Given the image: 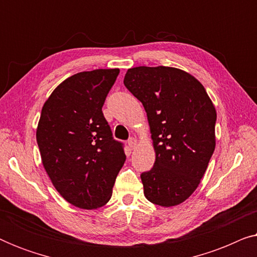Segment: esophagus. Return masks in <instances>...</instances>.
Returning a JSON list of instances; mask_svg holds the SVG:
<instances>
[{
  "instance_id": "obj_1",
  "label": "esophagus",
  "mask_w": 257,
  "mask_h": 257,
  "mask_svg": "<svg viewBox=\"0 0 257 257\" xmlns=\"http://www.w3.org/2000/svg\"><path fill=\"white\" fill-rule=\"evenodd\" d=\"M127 144H128L130 149L133 150V149H135V147H136V145H137V139H136V138H130V139L127 140Z\"/></svg>"
}]
</instances>
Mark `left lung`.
Masks as SVG:
<instances>
[{"label": "left lung", "mask_w": 257, "mask_h": 257, "mask_svg": "<svg viewBox=\"0 0 257 257\" xmlns=\"http://www.w3.org/2000/svg\"><path fill=\"white\" fill-rule=\"evenodd\" d=\"M124 84L147 113L156 161L140 175L154 205L177 206L192 195L215 150V107L188 72L170 66H137Z\"/></svg>", "instance_id": "obj_1"}]
</instances>
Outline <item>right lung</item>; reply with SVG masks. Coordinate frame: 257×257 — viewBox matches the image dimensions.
<instances>
[{
    "instance_id": "obj_1",
    "label": "right lung",
    "mask_w": 257,
    "mask_h": 257,
    "mask_svg": "<svg viewBox=\"0 0 257 257\" xmlns=\"http://www.w3.org/2000/svg\"><path fill=\"white\" fill-rule=\"evenodd\" d=\"M118 75L119 69L76 73L42 107L36 131L42 163L59 194L78 208L107 203L126 160L101 111Z\"/></svg>"
}]
</instances>
